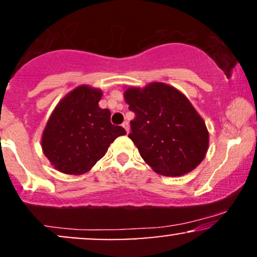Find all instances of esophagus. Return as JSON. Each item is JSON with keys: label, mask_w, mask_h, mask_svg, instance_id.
Segmentation results:
<instances>
[{"label": "esophagus", "mask_w": 257, "mask_h": 257, "mask_svg": "<svg viewBox=\"0 0 257 257\" xmlns=\"http://www.w3.org/2000/svg\"><path fill=\"white\" fill-rule=\"evenodd\" d=\"M122 126H123V128L125 129V132H126V133H129V123L126 122V120H124V122H123Z\"/></svg>", "instance_id": "esophagus-1"}]
</instances>
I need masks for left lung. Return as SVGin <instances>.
Listing matches in <instances>:
<instances>
[{
	"mask_svg": "<svg viewBox=\"0 0 257 257\" xmlns=\"http://www.w3.org/2000/svg\"><path fill=\"white\" fill-rule=\"evenodd\" d=\"M124 99L135 113L128 135L156 173L180 176L193 170L208 151L204 120L181 91L153 82L128 88Z\"/></svg>",
	"mask_w": 257,
	"mask_h": 257,
	"instance_id": "obj_1",
	"label": "left lung"
}]
</instances>
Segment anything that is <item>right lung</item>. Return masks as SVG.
<instances>
[{"instance_id": "right-lung-1", "label": "right lung", "mask_w": 257, "mask_h": 257, "mask_svg": "<svg viewBox=\"0 0 257 257\" xmlns=\"http://www.w3.org/2000/svg\"><path fill=\"white\" fill-rule=\"evenodd\" d=\"M101 90L81 85L59 102L47 122L42 150L59 172L81 175L105 156L114 139L126 134L100 108Z\"/></svg>"}]
</instances>
